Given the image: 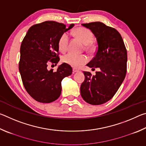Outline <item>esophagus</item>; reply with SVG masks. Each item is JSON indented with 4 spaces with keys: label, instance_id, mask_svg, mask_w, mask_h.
I'll list each match as a JSON object with an SVG mask.
<instances>
[{
    "label": "esophagus",
    "instance_id": "1",
    "mask_svg": "<svg viewBox=\"0 0 146 146\" xmlns=\"http://www.w3.org/2000/svg\"><path fill=\"white\" fill-rule=\"evenodd\" d=\"M79 70H77V69H75V68H73V73H76V72H78Z\"/></svg>",
    "mask_w": 146,
    "mask_h": 146
}]
</instances>
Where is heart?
Instances as JSON below:
<instances>
[{
  "mask_svg": "<svg viewBox=\"0 0 146 146\" xmlns=\"http://www.w3.org/2000/svg\"><path fill=\"white\" fill-rule=\"evenodd\" d=\"M75 34L77 37L86 44L88 48L91 47V42L93 39V35L90 29L84 28H78L75 29ZM70 36L67 33H64L60 36L58 42L59 50L65 52L68 48ZM63 62L69 64L73 67L78 68L87 62L88 58L84 55H77L73 53H69L64 55L62 58Z\"/></svg>",
  "mask_w": 146,
  "mask_h": 146,
  "instance_id": "obj_1",
  "label": "heart"
}]
</instances>
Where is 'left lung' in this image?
<instances>
[{
	"mask_svg": "<svg viewBox=\"0 0 146 146\" xmlns=\"http://www.w3.org/2000/svg\"><path fill=\"white\" fill-rule=\"evenodd\" d=\"M95 35L97 49L95 56L87 66L95 70L92 75L84 71L85 80L80 86V94L86 102L100 105L111 99L124 80L127 72V50L117 29L100 22L82 24Z\"/></svg>",
	"mask_w": 146,
	"mask_h": 146,
	"instance_id": "1",
	"label": "left lung"
}]
</instances>
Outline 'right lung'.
Instances as JSON below:
<instances>
[{"instance_id": "right-lung-1", "label": "right lung", "mask_w": 146, "mask_h": 146, "mask_svg": "<svg viewBox=\"0 0 146 146\" xmlns=\"http://www.w3.org/2000/svg\"><path fill=\"white\" fill-rule=\"evenodd\" d=\"M67 28L65 24L45 21L30 27L21 46L19 69L27 92L37 102L50 103L61 94V82L71 75L72 68L66 63L57 70H48L49 63L56 65L60 60L58 42Z\"/></svg>"}]
</instances>
